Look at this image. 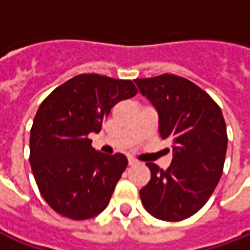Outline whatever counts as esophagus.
I'll return each instance as SVG.
<instances>
[{"label": "esophagus", "instance_id": "esophagus-1", "mask_svg": "<svg viewBox=\"0 0 250 250\" xmlns=\"http://www.w3.org/2000/svg\"><path fill=\"white\" fill-rule=\"evenodd\" d=\"M136 163H138V161L134 159V158H130V159H128V165H130V166H134V165H136Z\"/></svg>", "mask_w": 250, "mask_h": 250}]
</instances>
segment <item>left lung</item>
I'll use <instances>...</instances> for the list:
<instances>
[{
    "mask_svg": "<svg viewBox=\"0 0 250 250\" xmlns=\"http://www.w3.org/2000/svg\"><path fill=\"white\" fill-rule=\"evenodd\" d=\"M158 114L159 135L171 142L167 170L147 163L141 190L145 209L158 220L182 221L204 206L222 175L228 135L221 108L194 83L175 75L134 80Z\"/></svg>",
    "mask_w": 250,
    "mask_h": 250,
    "instance_id": "1",
    "label": "left lung"
}]
</instances>
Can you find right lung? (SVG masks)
Segmentation results:
<instances>
[{
  "mask_svg": "<svg viewBox=\"0 0 250 250\" xmlns=\"http://www.w3.org/2000/svg\"><path fill=\"white\" fill-rule=\"evenodd\" d=\"M131 80L96 73L79 75L41 103L30 130V166L46 204L72 220H88L108 205L127 167L123 154L92 148L115 104L135 96Z\"/></svg>",
  "mask_w": 250,
  "mask_h": 250,
  "instance_id": "add662e5",
  "label": "right lung"
}]
</instances>
